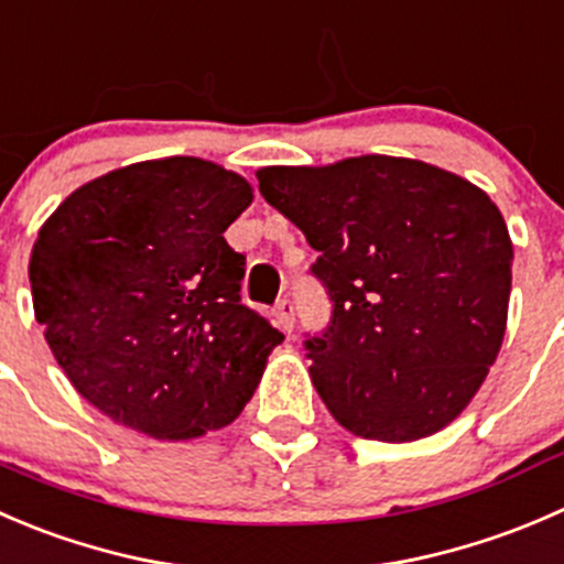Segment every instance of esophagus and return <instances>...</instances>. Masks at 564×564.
Wrapping results in <instances>:
<instances>
[{"instance_id":"34e87169","label":"esophagus","mask_w":564,"mask_h":564,"mask_svg":"<svg viewBox=\"0 0 564 564\" xmlns=\"http://www.w3.org/2000/svg\"><path fill=\"white\" fill-rule=\"evenodd\" d=\"M274 317H276V326H280L284 334L293 332V326H295V315H293V304H290L288 299H282L280 304L274 306Z\"/></svg>"}]
</instances>
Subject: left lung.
I'll return each instance as SVG.
<instances>
[{
	"label": "left lung",
	"mask_w": 564,
	"mask_h": 564,
	"mask_svg": "<svg viewBox=\"0 0 564 564\" xmlns=\"http://www.w3.org/2000/svg\"><path fill=\"white\" fill-rule=\"evenodd\" d=\"M260 192L321 252L332 326L310 376L354 436L420 442L471 403L507 328L512 241L479 186L416 159L263 166Z\"/></svg>",
	"instance_id": "obj_1"
}]
</instances>
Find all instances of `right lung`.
Returning a JSON list of instances; mask_svg holds the SVG:
<instances>
[{"mask_svg":"<svg viewBox=\"0 0 564 564\" xmlns=\"http://www.w3.org/2000/svg\"><path fill=\"white\" fill-rule=\"evenodd\" d=\"M252 183L194 155L95 177L43 221L32 306L76 392L161 442L227 427L282 334L241 304L247 258L225 230Z\"/></svg>","mask_w":564,"mask_h":564,"instance_id":"right-lung-1","label":"right lung"}]
</instances>
